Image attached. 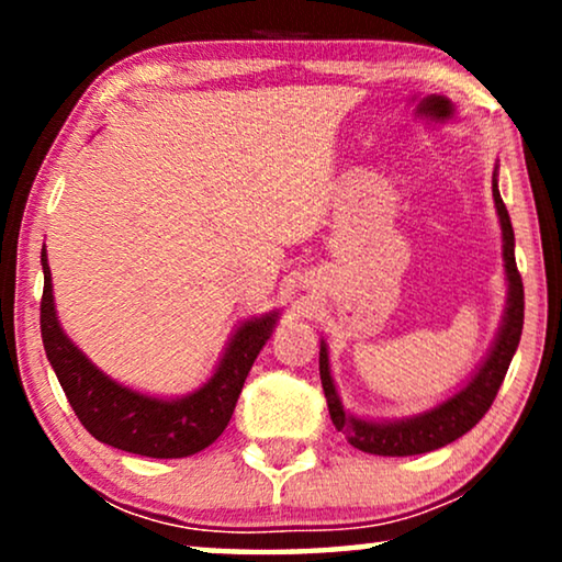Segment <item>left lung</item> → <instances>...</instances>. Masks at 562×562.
Segmentation results:
<instances>
[{
	"mask_svg": "<svg viewBox=\"0 0 562 562\" xmlns=\"http://www.w3.org/2000/svg\"><path fill=\"white\" fill-rule=\"evenodd\" d=\"M491 191H494V204L498 214V225H502V256H504V273H506V306L502 325L491 342L486 358L475 368L471 379L460 386L456 394L445 398L432 409L412 414L402 419H366L356 417L345 409L340 394H337L333 371H329V350L327 342L319 340V379L325 389L329 417L337 432L348 437L352 448L371 452V456H422V452L445 448L448 442H456L463 437L468 429L479 425L488 406L494 404L502 386L509 363L517 352L521 325H525V286H521V276L517 271V260H514V229L509 212L498 194V166L494 168V179H491Z\"/></svg>",
	"mask_w": 562,
	"mask_h": 562,
	"instance_id": "8db88e82",
	"label": "left lung"
}]
</instances>
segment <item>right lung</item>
I'll return each instance as SVG.
<instances>
[{
	"mask_svg": "<svg viewBox=\"0 0 562 562\" xmlns=\"http://www.w3.org/2000/svg\"><path fill=\"white\" fill-rule=\"evenodd\" d=\"M41 263L45 279L41 302L45 356L87 432L99 442L145 458H189L210 448L225 432L243 383L258 352L273 335V327L279 325V312L243 319L229 335L212 375L196 391L183 396H153L106 375L64 333L53 304L45 245Z\"/></svg>",
	"mask_w": 562,
	"mask_h": 562,
	"instance_id": "1",
	"label": "right lung"
}]
</instances>
